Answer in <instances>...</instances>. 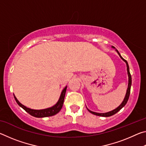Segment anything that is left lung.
Instances as JSON below:
<instances>
[{"instance_id":"8db88e82","label":"left lung","mask_w":146,"mask_h":146,"mask_svg":"<svg viewBox=\"0 0 146 146\" xmlns=\"http://www.w3.org/2000/svg\"><path fill=\"white\" fill-rule=\"evenodd\" d=\"M111 48L113 49H115V48L114 46H111ZM115 51H117V53L118 54V55L120 56V57L121 58V59H122L123 61H124L125 64H126V66H127V75H128V86H127V91H126V93H125V97L123 98V100L122 101V102L120 104V106H118L117 108H115V110H113L112 111H109V112H106V113H97V112H94L92 111H91L89 110V109L87 108V110H88L89 112H90L91 113H92L93 115H97V116H100V117H110V116H112L113 115H115V113H117V112L119 111L122 109L123 107H124L125 105L126 104V103L127 102V100L129 99V95H130V90H131V82H132V80H131V74L129 72V65H128V63L125 60V59H123L122 58V56L120 55V53L118 52L117 49H115Z\"/></svg>"}]
</instances>
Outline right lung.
Returning a JSON list of instances; mask_svg holds the SVG:
<instances>
[{
	"mask_svg": "<svg viewBox=\"0 0 146 146\" xmlns=\"http://www.w3.org/2000/svg\"><path fill=\"white\" fill-rule=\"evenodd\" d=\"M66 90H67V86H66V87L63 89L62 91L60 97H59V99L55 105L51 106L50 108L43 109V110H33V109L27 108L26 106L22 104L17 100V97L15 96L14 94L13 95L17 103L18 104V105L20 107L24 109V110H25L27 113H28L29 115H31V116H33V117L36 118H43L51 117V116L57 114V113L60 111L62 108Z\"/></svg>",
	"mask_w": 146,
	"mask_h": 146,
	"instance_id": "1",
	"label": "right lung"
}]
</instances>
